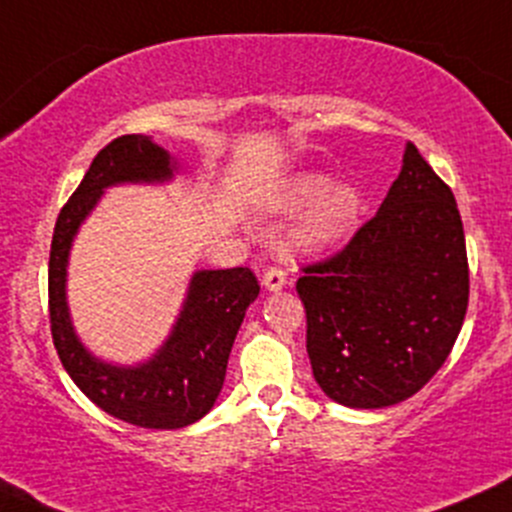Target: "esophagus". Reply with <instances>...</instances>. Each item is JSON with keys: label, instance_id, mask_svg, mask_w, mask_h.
<instances>
[{"label": "esophagus", "instance_id": "obj_1", "mask_svg": "<svg viewBox=\"0 0 512 512\" xmlns=\"http://www.w3.org/2000/svg\"><path fill=\"white\" fill-rule=\"evenodd\" d=\"M262 282H265V287L270 289V292H277V289L287 285V270L280 265H272L270 270L265 272V277H262Z\"/></svg>", "mask_w": 512, "mask_h": 512}]
</instances>
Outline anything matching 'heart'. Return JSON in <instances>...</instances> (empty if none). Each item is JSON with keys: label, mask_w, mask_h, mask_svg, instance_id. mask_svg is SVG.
Instances as JSON below:
<instances>
[{"label": "heart", "mask_w": 512, "mask_h": 512, "mask_svg": "<svg viewBox=\"0 0 512 512\" xmlns=\"http://www.w3.org/2000/svg\"><path fill=\"white\" fill-rule=\"evenodd\" d=\"M319 197L318 201L316 198ZM318 201L309 208L302 223L294 230V245L302 250H322L337 242L359 215V195L349 185L329 188V178L324 175H302L287 185L285 193L277 198L280 210H297Z\"/></svg>", "instance_id": "heart-1"}]
</instances>
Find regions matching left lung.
<instances>
[{"instance_id": "obj_1", "label": "left lung", "mask_w": 512, "mask_h": 512, "mask_svg": "<svg viewBox=\"0 0 512 512\" xmlns=\"http://www.w3.org/2000/svg\"><path fill=\"white\" fill-rule=\"evenodd\" d=\"M307 354L324 394L384 409L431 381L468 309V255L451 188L414 143L379 213L332 257L302 265Z\"/></svg>"}]
</instances>
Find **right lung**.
Wrapping results in <instances>:
<instances>
[{
  "label": "right lung",
  "mask_w": 512,
  "mask_h": 512,
  "mask_svg": "<svg viewBox=\"0 0 512 512\" xmlns=\"http://www.w3.org/2000/svg\"><path fill=\"white\" fill-rule=\"evenodd\" d=\"M170 175L168 153L148 136L128 133L113 138L96 153L79 188L66 200L51 237L49 322L56 354L98 409L141 428H183L213 409L245 309L260 294V282L250 267L203 270L190 282L173 334L148 364L133 369L101 364L81 347L64 294L66 257L81 220L108 185L165 180Z\"/></svg>",
  "instance_id": "1"
}]
</instances>
